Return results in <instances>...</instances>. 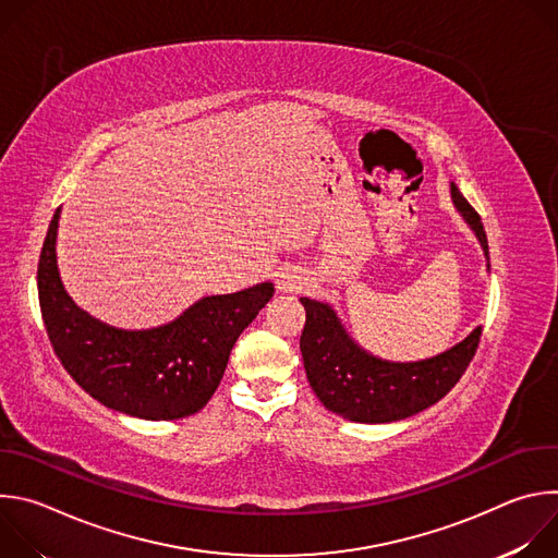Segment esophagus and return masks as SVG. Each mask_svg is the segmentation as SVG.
Listing matches in <instances>:
<instances>
[{"instance_id": "1", "label": "esophagus", "mask_w": 558, "mask_h": 558, "mask_svg": "<svg viewBox=\"0 0 558 558\" xmlns=\"http://www.w3.org/2000/svg\"><path fill=\"white\" fill-rule=\"evenodd\" d=\"M282 289H298V287L293 280H289V282H282Z\"/></svg>"}]
</instances>
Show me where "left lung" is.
Here are the masks:
<instances>
[{
  "label": "left lung",
  "mask_w": 558,
  "mask_h": 558,
  "mask_svg": "<svg viewBox=\"0 0 558 558\" xmlns=\"http://www.w3.org/2000/svg\"><path fill=\"white\" fill-rule=\"evenodd\" d=\"M452 201L488 256V238L482 216L450 185ZM306 323L300 336L306 379L331 413L360 424L407 420L433 404L461 379L482 340L476 327L450 351L422 362H384L362 351L340 327L336 313L317 300L300 298Z\"/></svg>",
  "instance_id": "8db88e82"
}]
</instances>
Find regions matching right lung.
<instances>
[{
  "label": "right lung",
  "instance_id": "1",
  "mask_svg": "<svg viewBox=\"0 0 558 558\" xmlns=\"http://www.w3.org/2000/svg\"><path fill=\"white\" fill-rule=\"evenodd\" d=\"M57 220L59 209L41 247L37 291L63 368L104 407L132 417L166 422L198 413L218 388L238 336L271 300L274 284L203 298L179 320L151 331H119L74 306L63 291L54 260Z\"/></svg>",
  "mask_w": 558,
  "mask_h": 558
}]
</instances>
